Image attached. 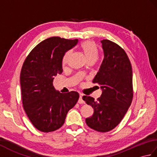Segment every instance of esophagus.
I'll return each instance as SVG.
<instances>
[{"label":"esophagus","mask_w":157,"mask_h":157,"mask_svg":"<svg viewBox=\"0 0 157 157\" xmlns=\"http://www.w3.org/2000/svg\"><path fill=\"white\" fill-rule=\"evenodd\" d=\"M82 96H83L82 94H79V98L78 100L79 104H84V103H85V102L84 101V100H83V98H82Z\"/></svg>","instance_id":"obj_1"}]
</instances>
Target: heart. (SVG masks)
I'll use <instances>...</instances> for the list:
<instances>
[{"label":"heart","instance_id":"1","mask_svg":"<svg viewBox=\"0 0 157 157\" xmlns=\"http://www.w3.org/2000/svg\"><path fill=\"white\" fill-rule=\"evenodd\" d=\"M81 48L84 52L88 61L90 60H96L98 57V50L96 44L92 41H85L81 44ZM71 52L69 51L67 52L63 58V65H66L68 63Z\"/></svg>","mask_w":157,"mask_h":157}]
</instances>
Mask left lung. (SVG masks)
<instances>
[{"instance_id": "8db88e82", "label": "left lung", "mask_w": 157, "mask_h": 157, "mask_svg": "<svg viewBox=\"0 0 157 157\" xmlns=\"http://www.w3.org/2000/svg\"><path fill=\"white\" fill-rule=\"evenodd\" d=\"M101 43L104 59L92 82L101 86L102 94L97 101L88 96L83 100L94 109L93 115L86 119V124L97 132H107L121 122L131 105L132 69L121 46L109 40Z\"/></svg>"}]
</instances>
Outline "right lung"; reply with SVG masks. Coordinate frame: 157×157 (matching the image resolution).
I'll return each mask as SVG.
<instances>
[{"label": "right lung", "instance_id": "right-lung-1", "mask_svg": "<svg viewBox=\"0 0 157 157\" xmlns=\"http://www.w3.org/2000/svg\"><path fill=\"white\" fill-rule=\"evenodd\" d=\"M78 42V39L47 38L32 49L23 63L20 74L23 106L39 131L47 133L59 129L78 101V92L61 93L53 86L55 77L63 72L65 52Z\"/></svg>", "mask_w": 157, "mask_h": 157}]
</instances>
